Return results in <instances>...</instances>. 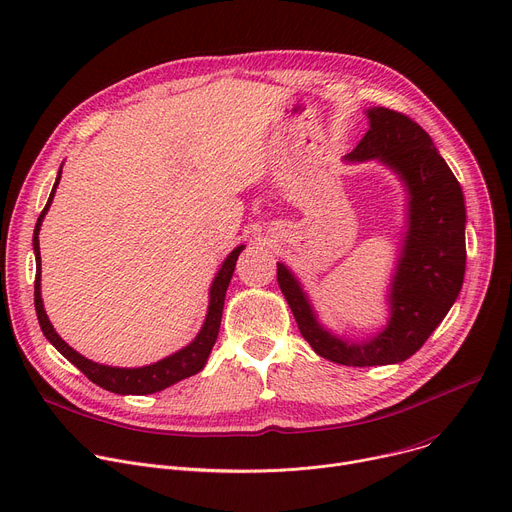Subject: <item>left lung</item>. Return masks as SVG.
<instances>
[{
    "label": "left lung",
    "mask_w": 512,
    "mask_h": 512,
    "mask_svg": "<svg viewBox=\"0 0 512 512\" xmlns=\"http://www.w3.org/2000/svg\"><path fill=\"white\" fill-rule=\"evenodd\" d=\"M371 129L346 160H381L410 192V229L391 285V318L373 340L348 344L326 332L279 262L277 281L301 336L320 357L346 367L391 365L410 359L455 303L465 274L463 192L428 133L410 116L383 106L367 110Z\"/></svg>",
    "instance_id": "left-lung-1"
}]
</instances>
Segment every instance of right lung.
I'll return each instance as SVG.
<instances>
[{
  "instance_id": "right-lung-1",
  "label": "right lung",
  "mask_w": 512,
  "mask_h": 512,
  "mask_svg": "<svg viewBox=\"0 0 512 512\" xmlns=\"http://www.w3.org/2000/svg\"><path fill=\"white\" fill-rule=\"evenodd\" d=\"M61 178V170L59 176L55 180V186L51 190L49 201L36 221L34 227V254H36V277H34V309H36V318L38 324H41L43 334L47 336V340L61 352V355L73 363L77 369H80L92 383L100 385L106 391L112 393H121V396H127V393H135V396H145V393H155L160 389H166L170 385H174L180 379H186L194 373H199L209 355H211V348L217 340L219 334V326H221V313H223V301H225V293L229 287V281L233 277V270H235V260H238L240 252L244 250V246L235 248L227 260L223 262L219 274L213 281L211 287V299H209V313H207V320L203 330L199 332L186 348H182L176 355L160 361V363H153L149 367H141V369H116V367H106V365H98L88 361L86 357H82L80 352H75L69 344H65L59 334L53 330L45 307H43V299H41V246H38V231H41V223L51 207V201L55 196V188L59 184Z\"/></svg>"
}]
</instances>
